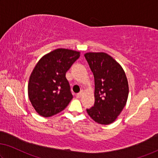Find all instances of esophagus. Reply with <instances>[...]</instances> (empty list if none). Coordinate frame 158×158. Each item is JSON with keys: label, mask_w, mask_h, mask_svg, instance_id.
I'll return each mask as SVG.
<instances>
[{"label": "esophagus", "mask_w": 158, "mask_h": 158, "mask_svg": "<svg viewBox=\"0 0 158 158\" xmlns=\"http://www.w3.org/2000/svg\"><path fill=\"white\" fill-rule=\"evenodd\" d=\"M82 94H83V93H82V92H79V94H76L77 98H81V96H82Z\"/></svg>", "instance_id": "esophagus-1"}]
</instances>
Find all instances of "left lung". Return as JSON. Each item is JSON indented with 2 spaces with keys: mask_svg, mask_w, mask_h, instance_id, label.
<instances>
[{
  "mask_svg": "<svg viewBox=\"0 0 158 158\" xmlns=\"http://www.w3.org/2000/svg\"><path fill=\"white\" fill-rule=\"evenodd\" d=\"M93 72L95 103L87 113L96 123L108 125L114 122L123 109L128 99V84L121 66L104 52L84 55Z\"/></svg>",
  "mask_w": 158,
  "mask_h": 158,
  "instance_id": "8db88e82",
  "label": "left lung"
}]
</instances>
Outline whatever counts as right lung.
Here are the masks:
<instances>
[{
	"mask_svg": "<svg viewBox=\"0 0 158 158\" xmlns=\"http://www.w3.org/2000/svg\"><path fill=\"white\" fill-rule=\"evenodd\" d=\"M79 56V52L56 49L37 62L30 77L28 96L40 116L49 117L58 114L72 99L65 74Z\"/></svg>",
	"mask_w": 158,
	"mask_h": 158,
	"instance_id": "add662e5",
	"label": "right lung"
}]
</instances>
